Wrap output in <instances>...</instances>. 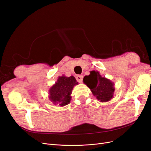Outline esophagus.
Listing matches in <instances>:
<instances>
[{
    "mask_svg": "<svg viewBox=\"0 0 151 151\" xmlns=\"http://www.w3.org/2000/svg\"><path fill=\"white\" fill-rule=\"evenodd\" d=\"M83 76L82 75H77L76 76V79L77 81L79 82V83H81V82L83 81Z\"/></svg>",
    "mask_w": 151,
    "mask_h": 151,
    "instance_id": "obj_1",
    "label": "esophagus"
}]
</instances>
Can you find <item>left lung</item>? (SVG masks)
I'll use <instances>...</instances> for the list:
<instances>
[{
	"label": "left lung",
	"mask_w": 151,
	"mask_h": 151,
	"mask_svg": "<svg viewBox=\"0 0 151 151\" xmlns=\"http://www.w3.org/2000/svg\"><path fill=\"white\" fill-rule=\"evenodd\" d=\"M83 81L99 101L106 103L113 98L115 89L114 83L102 77L98 71H91L89 76L84 77Z\"/></svg>",
	"instance_id": "1"
}]
</instances>
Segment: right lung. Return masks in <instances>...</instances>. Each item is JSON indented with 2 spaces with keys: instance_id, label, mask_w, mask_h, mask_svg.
I'll use <instances>...</instances> for the list:
<instances>
[{
  "instance_id": "right-lung-1",
  "label": "right lung",
  "mask_w": 151,
  "mask_h": 151,
  "mask_svg": "<svg viewBox=\"0 0 151 151\" xmlns=\"http://www.w3.org/2000/svg\"><path fill=\"white\" fill-rule=\"evenodd\" d=\"M78 84L74 76H59L55 83L48 91V98L53 104L64 106L71 101L72 91L76 85Z\"/></svg>"
}]
</instances>
